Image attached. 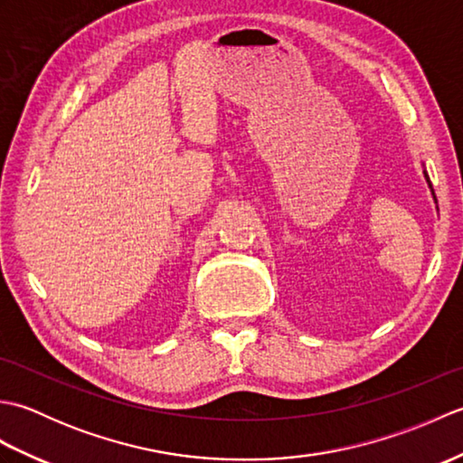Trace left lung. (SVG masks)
<instances>
[{
  "instance_id": "obj_1",
  "label": "left lung",
  "mask_w": 463,
  "mask_h": 463,
  "mask_svg": "<svg viewBox=\"0 0 463 463\" xmlns=\"http://www.w3.org/2000/svg\"><path fill=\"white\" fill-rule=\"evenodd\" d=\"M424 176H426V181H428V184H430V189H431V183H430V176H428V173L424 171ZM431 194H434V189H431ZM434 199H436V194H434Z\"/></svg>"
}]
</instances>
